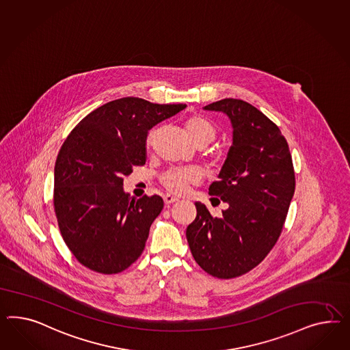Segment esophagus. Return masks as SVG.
Segmentation results:
<instances>
[{
    "label": "esophagus",
    "mask_w": 350,
    "mask_h": 350,
    "mask_svg": "<svg viewBox=\"0 0 350 350\" xmlns=\"http://www.w3.org/2000/svg\"><path fill=\"white\" fill-rule=\"evenodd\" d=\"M163 199H164L165 205H170V204H173V202H177V201H178V199H177L176 196H173V195H170V193L164 195V196H163Z\"/></svg>",
    "instance_id": "1"
}]
</instances>
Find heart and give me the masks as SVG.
I'll list each match as a JSON object with an SVG mask.
<instances>
[{"label": "heart", "instance_id": "b5f03b06", "mask_svg": "<svg viewBox=\"0 0 350 350\" xmlns=\"http://www.w3.org/2000/svg\"><path fill=\"white\" fill-rule=\"evenodd\" d=\"M189 139L198 146H206L217 136V127L208 118L193 114L183 123ZM152 142V133L148 136V146ZM201 180V174L196 168H176L167 170L161 176V183L172 193H185L191 185H196Z\"/></svg>", "mask_w": 350, "mask_h": 350}]
</instances>
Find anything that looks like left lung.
I'll return each instance as SVG.
<instances>
[{
    "mask_svg": "<svg viewBox=\"0 0 350 350\" xmlns=\"http://www.w3.org/2000/svg\"><path fill=\"white\" fill-rule=\"evenodd\" d=\"M204 109L227 114L233 129L219 180L208 187L228 208L214 217L196 202L186 237L202 270L232 279L260 264L280 236L295 189L293 161L279 127L252 104L226 98Z\"/></svg>",
    "mask_w": 350,
    "mask_h": 350,
    "instance_id": "1",
    "label": "left lung"
}]
</instances>
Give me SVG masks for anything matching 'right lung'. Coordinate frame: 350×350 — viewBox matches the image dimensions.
I'll return each instance as SVG.
<instances>
[{
  "label": "right lung",
  "mask_w": 350,
  "mask_h": 350,
  "mask_svg": "<svg viewBox=\"0 0 350 350\" xmlns=\"http://www.w3.org/2000/svg\"><path fill=\"white\" fill-rule=\"evenodd\" d=\"M185 108L121 98L88 114L67 136L57 155L53 204L61 236L80 264L117 274L140 257L164 202L158 195L130 198L123 176L145 164L151 129Z\"/></svg>",
  "instance_id": "obj_1"
}]
</instances>
